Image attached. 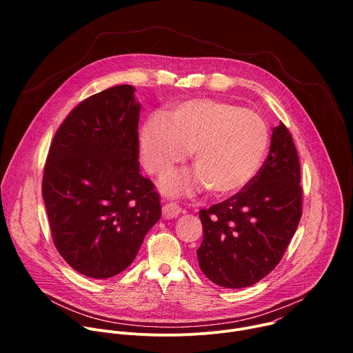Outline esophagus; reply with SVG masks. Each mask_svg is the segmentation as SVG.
<instances>
[{
    "mask_svg": "<svg viewBox=\"0 0 353 353\" xmlns=\"http://www.w3.org/2000/svg\"><path fill=\"white\" fill-rule=\"evenodd\" d=\"M162 212H163V216L166 219H173V218H177L180 215L181 208L177 204H174V203H169V204L163 205Z\"/></svg>",
    "mask_w": 353,
    "mask_h": 353,
    "instance_id": "esophagus-1",
    "label": "esophagus"
}]
</instances>
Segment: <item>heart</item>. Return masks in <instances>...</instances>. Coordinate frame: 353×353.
Instances as JSON below:
<instances>
[{"instance_id": "heart-1", "label": "heart", "mask_w": 353, "mask_h": 353, "mask_svg": "<svg viewBox=\"0 0 353 353\" xmlns=\"http://www.w3.org/2000/svg\"><path fill=\"white\" fill-rule=\"evenodd\" d=\"M268 145L270 131L260 114L216 99L181 102L168 117L152 114L139 132L141 159L150 174L184 163L192 150L195 174L170 173L162 181L170 195L204 185L215 196L237 194L260 172Z\"/></svg>"}]
</instances>
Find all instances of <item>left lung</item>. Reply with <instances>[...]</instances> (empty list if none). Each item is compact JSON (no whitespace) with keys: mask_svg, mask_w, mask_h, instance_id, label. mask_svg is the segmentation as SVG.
<instances>
[{"mask_svg":"<svg viewBox=\"0 0 353 353\" xmlns=\"http://www.w3.org/2000/svg\"><path fill=\"white\" fill-rule=\"evenodd\" d=\"M300 216L299 157L281 123L272 130L270 154L253 181L223 203L199 211L201 271L223 288L257 283L282 260Z\"/></svg>","mask_w":353,"mask_h":353,"instance_id":"1","label":"left lung"}]
</instances>
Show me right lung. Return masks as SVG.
Wrapping results in <instances>:
<instances>
[{"mask_svg": "<svg viewBox=\"0 0 353 353\" xmlns=\"http://www.w3.org/2000/svg\"><path fill=\"white\" fill-rule=\"evenodd\" d=\"M135 88L119 85L81 102L59 127L41 192L56 248L75 271L106 279L124 271L162 215L139 173Z\"/></svg>", "mask_w": 353, "mask_h": 353, "instance_id": "add662e5", "label": "right lung"}]
</instances>
